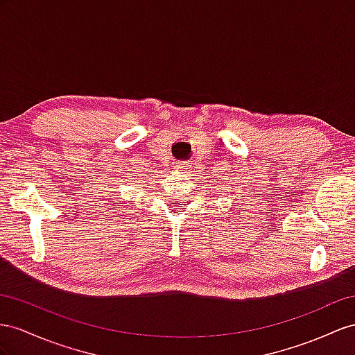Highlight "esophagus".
I'll list each match as a JSON object with an SVG mask.
<instances>
[{
  "mask_svg": "<svg viewBox=\"0 0 355 355\" xmlns=\"http://www.w3.org/2000/svg\"><path fill=\"white\" fill-rule=\"evenodd\" d=\"M175 169L177 171H187L189 169L187 162H178V163H175Z\"/></svg>",
  "mask_w": 355,
  "mask_h": 355,
  "instance_id": "esophagus-1",
  "label": "esophagus"
}]
</instances>
